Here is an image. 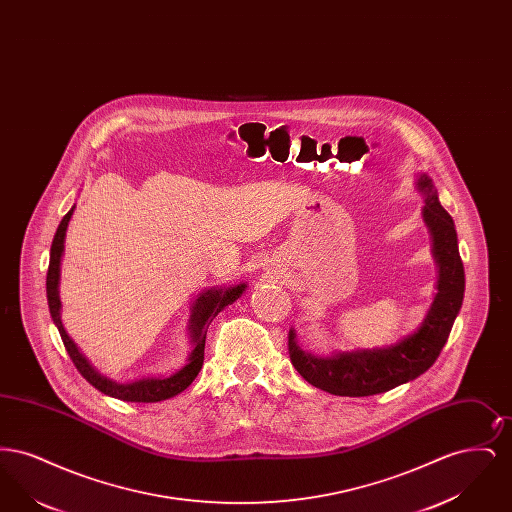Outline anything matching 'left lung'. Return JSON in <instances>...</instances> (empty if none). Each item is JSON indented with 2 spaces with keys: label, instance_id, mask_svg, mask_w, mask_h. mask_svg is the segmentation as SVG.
<instances>
[{
  "label": "left lung",
  "instance_id": "1",
  "mask_svg": "<svg viewBox=\"0 0 512 512\" xmlns=\"http://www.w3.org/2000/svg\"><path fill=\"white\" fill-rule=\"evenodd\" d=\"M418 188L426 194L424 220L434 236V255L438 259V295L413 336L384 347L340 353L318 359L303 353L293 332L288 334V353L295 370L318 390L345 397H366L393 390L424 374L438 361L449 340L453 322L461 311L464 297V267L457 230L451 215L439 205L438 192L428 176H420Z\"/></svg>",
  "mask_w": 512,
  "mask_h": 512
}]
</instances>
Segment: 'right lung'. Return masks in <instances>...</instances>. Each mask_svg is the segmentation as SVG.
I'll return each instance as SVG.
<instances>
[{
    "instance_id": "1",
    "label": "right lung",
    "mask_w": 512,
    "mask_h": 512,
    "mask_svg": "<svg viewBox=\"0 0 512 512\" xmlns=\"http://www.w3.org/2000/svg\"><path fill=\"white\" fill-rule=\"evenodd\" d=\"M73 209L63 217L55 236H53V244H51V253H49L48 278H46V292H48V305L51 318L61 334L63 345L71 357L76 370L86 378V382H90L96 390L121 399V401H132V403H157L163 399H171L174 395H178L180 391L186 390L195 380V376L199 374L201 366H203V353H205V336H207V328L211 324V320L219 315L220 311L234 303L245 290V284L228 288V290H207L201 293L195 301L194 311H192V340H194V351L190 355V363L180 368L178 372L171 374L169 378H144L138 382H130V384H117L111 382L103 376H99L98 372L88 365V361L78 353L73 340L67 336L61 317H59V309H61V301H59V267H61V255H63V247H65V234H67V226L69 220L73 217Z\"/></svg>"
}]
</instances>
